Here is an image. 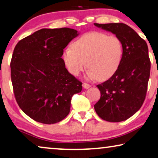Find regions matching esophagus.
<instances>
[{
	"mask_svg": "<svg viewBox=\"0 0 158 158\" xmlns=\"http://www.w3.org/2000/svg\"><path fill=\"white\" fill-rule=\"evenodd\" d=\"M82 86H83V87L84 89H89V88H90V85H89V84H86V83H83V84H82Z\"/></svg>",
	"mask_w": 158,
	"mask_h": 158,
	"instance_id": "esophagus-1",
	"label": "esophagus"
}]
</instances>
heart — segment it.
<instances>
[{
	"label": "heart",
	"mask_w": 158,
	"mask_h": 158,
	"mask_svg": "<svg viewBox=\"0 0 158 158\" xmlns=\"http://www.w3.org/2000/svg\"><path fill=\"white\" fill-rule=\"evenodd\" d=\"M123 48L115 35L90 32L82 35L65 49L62 58L68 70L79 76L86 66L87 76L91 79L104 81L111 77L121 63Z\"/></svg>",
	"instance_id": "heart-1"
}]
</instances>
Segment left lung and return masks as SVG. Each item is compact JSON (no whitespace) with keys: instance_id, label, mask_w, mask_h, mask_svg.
Instances as JSON below:
<instances>
[{"instance_id":"1","label":"left lung","mask_w":158,"mask_h":158,"mask_svg":"<svg viewBox=\"0 0 158 158\" xmlns=\"http://www.w3.org/2000/svg\"><path fill=\"white\" fill-rule=\"evenodd\" d=\"M94 25L116 35L123 48L116 73L96 86L101 91V98L94 105V109L106 121H126L140 109L146 96L150 72L147 43L124 23H94Z\"/></svg>"}]
</instances>
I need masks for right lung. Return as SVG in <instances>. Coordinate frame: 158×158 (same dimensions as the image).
<instances>
[{
	"label": "right lung",
	"instance_id": "add662e5",
	"mask_svg": "<svg viewBox=\"0 0 158 158\" xmlns=\"http://www.w3.org/2000/svg\"><path fill=\"white\" fill-rule=\"evenodd\" d=\"M68 27L35 32L16 44L10 62L15 97L25 114L44 124L58 123L69 114L72 96L82 83L67 71L64 49L79 35Z\"/></svg>",
	"mask_w": 158,
	"mask_h": 158
}]
</instances>
